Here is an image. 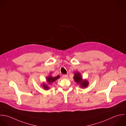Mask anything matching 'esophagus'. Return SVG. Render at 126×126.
<instances>
[{
  "label": "esophagus",
  "mask_w": 126,
  "mask_h": 126,
  "mask_svg": "<svg viewBox=\"0 0 126 126\" xmlns=\"http://www.w3.org/2000/svg\"><path fill=\"white\" fill-rule=\"evenodd\" d=\"M62 78H63V79H67L68 78V75H63L62 76Z\"/></svg>",
  "instance_id": "34e87169"
}]
</instances>
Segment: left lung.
Instances as JSON below:
<instances>
[{
	"label": "left lung",
	"instance_id": "1",
	"mask_svg": "<svg viewBox=\"0 0 126 126\" xmlns=\"http://www.w3.org/2000/svg\"><path fill=\"white\" fill-rule=\"evenodd\" d=\"M73 78L74 79V81L78 84H79L81 88H84L88 87L89 85L88 81L86 79H83L80 73L79 72H76L74 73Z\"/></svg>",
	"mask_w": 126,
	"mask_h": 126
}]
</instances>
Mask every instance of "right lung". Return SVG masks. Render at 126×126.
I'll return each mask as SVG.
<instances>
[{"instance_id": "1", "label": "right lung", "mask_w": 126, "mask_h": 126, "mask_svg": "<svg viewBox=\"0 0 126 126\" xmlns=\"http://www.w3.org/2000/svg\"><path fill=\"white\" fill-rule=\"evenodd\" d=\"M59 78H60V76L59 75H58L57 76L55 77H53L51 75H49V76L46 77V82H47V83H46L45 82H43L41 84V86H42L43 88L45 90H47L50 88L49 86L47 85V84H48L49 85H50L51 83H52L53 82L55 81L57 79H58Z\"/></svg>"}]
</instances>
